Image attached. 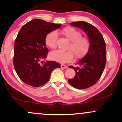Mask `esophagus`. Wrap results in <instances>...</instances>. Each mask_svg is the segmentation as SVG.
Returning <instances> with one entry per match:
<instances>
[{
  "label": "esophagus",
  "mask_w": 122,
  "mask_h": 122,
  "mask_svg": "<svg viewBox=\"0 0 122 122\" xmlns=\"http://www.w3.org/2000/svg\"><path fill=\"white\" fill-rule=\"evenodd\" d=\"M61 68H64V69H66V68H68L67 66H66V65H64V64H61Z\"/></svg>",
  "instance_id": "obj_1"
}]
</instances>
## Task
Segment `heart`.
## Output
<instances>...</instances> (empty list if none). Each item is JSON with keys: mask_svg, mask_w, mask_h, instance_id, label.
I'll return each mask as SVG.
<instances>
[{"mask_svg": "<svg viewBox=\"0 0 122 122\" xmlns=\"http://www.w3.org/2000/svg\"><path fill=\"white\" fill-rule=\"evenodd\" d=\"M63 36L71 41L67 51L58 50L50 53L51 59L61 63L71 61L75 55L76 58L84 56L89 51L90 48L89 40L85 36H81V33L73 27H66L61 31ZM58 34L56 31H53L48 33L45 38V43L48 48L55 49L56 47Z\"/></svg>", "mask_w": 122, "mask_h": 122, "instance_id": "heart-1", "label": "heart"}]
</instances>
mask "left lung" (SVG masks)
<instances>
[{
    "label": "left lung",
    "instance_id": "obj_1",
    "mask_svg": "<svg viewBox=\"0 0 122 122\" xmlns=\"http://www.w3.org/2000/svg\"><path fill=\"white\" fill-rule=\"evenodd\" d=\"M70 24L83 30L89 37L91 45L86 54L76 63L79 66H69L74 69L76 76L68 82L76 89H86L96 84L104 71L107 61L106 43L100 31L93 25L83 21Z\"/></svg>",
    "mask_w": 122,
    "mask_h": 122
}]
</instances>
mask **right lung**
<instances>
[{"mask_svg": "<svg viewBox=\"0 0 122 122\" xmlns=\"http://www.w3.org/2000/svg\"><path fill=\"white\" fill-rule=\"evenodd\" d=\"M61 26L35 19L21 27L15 40L13 64L23 82L34 87L43 86L49 81L51 71L61 67V64L55 61H46L43 65L40 64L48 53L45 38Z\"/></svg>", "mask_w": 122, "mask_h": 122, "instance_id": "right-lung-1", "label": "right lung"}]
</instances>
